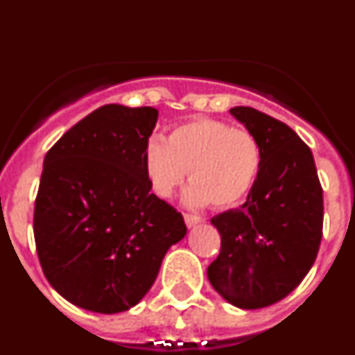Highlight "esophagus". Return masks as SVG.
I'll return each mask as SVG.
<instances>
[{
	"label": "esophagus",
	"instance_id": "obj_1",
	"mask_svg": "<svg viewBox=\"0 0 355 355\" xmlns=\"http://www.w3.org/2000/svg\"><path fill=\"white\" fill-rule=\"evenodd\" d=\"M184 222H187V225L188 227H193V225H199V224H202V222H205V218H200V216H197V215H184Z\"/></svg>",
	"mask_w": 355,
	"mask_h": 355
}]
</instances>
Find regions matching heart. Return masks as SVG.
Listing matches in <instances>:
<instances>
[{
	"mask_svg": "<svg viewBox=\"0 0 355 355\" xmlns=\"http://www.w3.org/2000/svg\"><path fill=\"white\" fill-rule=\"evenodd\" d=\"M261 162V146L250 131L208 117L175 126L167 142L150 139L144 150L146 174L162 199H171L191 171L184 202L193 208L238 205L252 190Z\"/></svg>",
	"mask_w": 355,
	"mask_h": 355,
	"instance_id": "obj_1",
	"label": "heart"
}]
</instances>
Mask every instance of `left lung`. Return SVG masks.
Segmentation results:
<instances>
[{
  "mask_svg": "<svg viewBox=\"0 0 355 355\" xmlns=\"http://www.w3.org/2000/svg\"><path fill=\"white\" fill-rule=\"evenodd\" d=\"M229 112L258 139L263 162L245 202L211 218L222 247L208 279L229 304L259 309L291 293L315 263L324 193L311 149L290 126L249 106Z\"/></svg>",
  "mask_w": 355,
  "mask_h": 355,
  "instance_id": "1",
  "label": "left lung"
}]
</instances>
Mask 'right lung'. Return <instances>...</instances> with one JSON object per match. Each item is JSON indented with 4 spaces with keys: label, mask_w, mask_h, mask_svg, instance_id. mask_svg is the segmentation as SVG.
I'll return each mask as SVG.
<instances>
[{
    "label": "right lung",
    "mask_w": 355,
    "mask_h": 355,
    "mask_svg": "<svg viewBox=\"0 0 355 355\" xmlns=\"http://www.w3.org/2000/svg\"><path fill=\"white\" fill-rule=\"evenodd\" d=\"M150 106L105 105L65 131L44 158L33 213L42 272L87 311H128L187 234L183 215L150 193L144 150Z\"/></svg>",
    "instance_id": "1"
}]
</instances>
